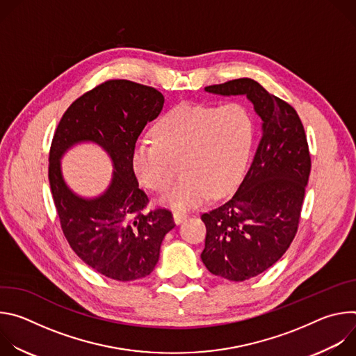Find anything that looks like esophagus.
<instances>
[{"mask_svg": "<svg viewBox=\"0 0 356 356\" xmlns=\"http://www.w3.org/2000/svg\"><path fill=\"white\" fill-rule=\"evenodd\" d=\"M186 218H187V214L183 213V211H175V213H173V220H175L176 224L183 222Z\"/></svg>", "mask_w": 356, "mask_h": 356, "instance_id": "obj_1", "label": "esophagus"}]
</instances>
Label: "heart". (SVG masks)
Masks as SVG:
<instances>
[{
  "instance_id": "1",
  "label": "heart",
  "mask_w": 356,
  "mask_h": 356,
  "mask_svg": "<svg viewBox=\"0 0 356 356\" xmlns=\"http://www.w3.org/2000/svg\"><path fill=\"white\" fill-rule=\"evenodd\" d=\"M154 140H139L132 150V170L142 186L163 191L180 162L183 179L161 202L190 210L211 194L222 197L239 183L250 156L253 122L245 107L183 103L169 110L152 129Z\"/></svg>"
}]
</instances>
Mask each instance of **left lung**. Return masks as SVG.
<instances>
[{
  "label": "left lung",
  "mask_w": 356,
  "mask_h": 356,
  "mask_svg": "<svg viewBox=\"0 0 356 356\" xmlns=\"http://www.w3.org/2000/svg\"><path fill=\"white\" fill-rule=\"evenodd\" d=\"M220 95H246L262 120L252 165L235 194L201 216V261L216 276L242 282L275 265L289 249L312 170L307 136L296 110L252 79L206 87Z\"/></svg>",
  "instance_id": "8db88e82"
}]
</instances>
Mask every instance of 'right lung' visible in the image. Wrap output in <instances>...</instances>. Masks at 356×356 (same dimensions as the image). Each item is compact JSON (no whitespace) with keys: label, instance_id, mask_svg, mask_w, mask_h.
I'll return each mask as SVG.
<instances>
[{"label":"right lung","instance_id":"1","mask_svg":"<svg viewBox=\"0 0 356 356\" xmlns=\"http://www.w3.org/2000/svg\"><path fill=\"white\" fill-rule=\"evenodd\" d=\"M156 88L108 80L84 92L63 114L49 152V184L62 231L76 255L95 272L120 282L152 273L165 235L176 225L166 209L145 211L149 198L138 187L131 156L145 125L162 111ZM80 141H94L113 161L109 188L83 199L65 184L60 159Z\"/></svg>","mask_w":356,"mask_h":356}]
</instances>
